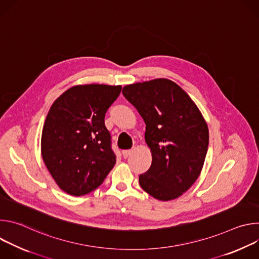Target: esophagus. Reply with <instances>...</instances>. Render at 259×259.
Segmentation results:
<instances>
[{
	"instance_id": "1",
	"label": "esophagus",
	"mask_w": 259,
	"mask_h": 259,
	"mask_svg": "<svg viewBox=\"0 0 259 259\" xmlns=\"http://www.w3.org/2000/svg\"><path fill=\"white\" fill-rule=\"evenodd\" d=\"M131 153H132L131 150H124V151H122V154H123L124 158H128L131 155Z\"/></svg>"
}]
</instances>
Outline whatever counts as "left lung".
<instances>
[{
	"label": "left lung",
	"instance_id": "obj_1",
	"mask_svg": "<svg viewBox=\"0 0 259 259\" xmlns=\"http://www.w3.org/2000/svg\"><path fill=\"white\" fill-rule=\"evenodd\" d=\"M122 93L145 123L153 156L150 169L139 175L140 187L161 201L178 198L197 180L207 155L209 131L201 112L167 79L128 85Z\"/></svg>",
	"mask_w": 259,
	"mask_h": 259
}]
</instances>
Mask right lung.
Wrapping results in <instances>:
<instances>
[{"label":"right lung","instance_id":"right-lung-1","mask_svg":"<svg viewBox=\"0 0 259 259\" xmlns=\"http://www.w3.org/2000/svg\"><path fill=\"white\" fill-rule=\"evenodd\" d=\"M121 86L84 85L66 90L52 104L42 133V157L58 187L71 196L96 190L117 156L104 125Z\"/></svg>","mask_w":259,"mask_h":259}]
</instances>
